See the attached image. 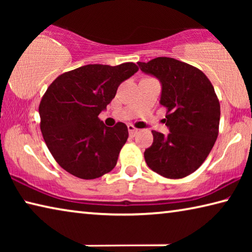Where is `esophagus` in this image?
<instances>
[{"label": "esophagus", "instance_id": "obj_1", "mask_svg": "<svg viewBox=\"0 0 252 252\" xmlns=\"http://www.w3.org/2000/svg\"><path fill=\"white\" fill-rule=\"evenodd\" d=\"M127 130H129V133L132 134V135H134L136 132H138V129H136V127L134 126H132V125L127 126Z\"/></svg>", "mask_w": 252, "mask_h": 252}]
</instances>
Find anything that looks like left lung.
Returning <instances> with one entry per match:
<instances>
[{
  "mask_svg": "<svg viewBox=\"0 0 252 252\" xmlns=\"http://www.w3.org/2000/svg\"><path fill=\"white\" fill-rule=\"evenodd\" d=\"M138 64L160 80V103L167 109L164 121L170 130L168 135L152 131L153 143L144 159L162 177L185 178L203 163L218 136V96L207 75L188 63L160 57Z\"/></svg>",
  "mask_w": 252,
  "mask_h": 252,
  "instance_id": "8db88e82",
  "label": "left lung"
}]
</instances>
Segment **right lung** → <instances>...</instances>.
Here are the masks:
<instances>
[{"instance_id": "1", "label": "right lung", "mask_w": 252, "mask_h": 252, "mask_svg": "<svg viewBox=\"0 0 252 252\" xmlns=\"http://www.w3.org/2000/svg\"><path fill=\"white\" fill-rule=\"evenodd\" d=\"M139 67L132 62L116 66L89 64L59 75L39 105L40 127L59 165L85 180L110 172L126 142L127 126H105L99 119L118 87Z\"/></svg>"}]
</instances>
